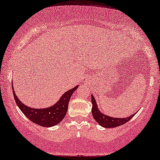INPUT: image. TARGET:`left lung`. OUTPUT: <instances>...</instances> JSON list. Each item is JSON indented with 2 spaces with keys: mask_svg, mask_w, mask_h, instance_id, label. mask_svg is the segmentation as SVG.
Segmentation results:
<instances>
[{
  "mask_svg": "<svg viewBox=\"0 0 160 160\" xmlns=\"http://www.w3.org/2000/svg\"><path fill=\"white\" fill-rule=\"evenodd\" d=\"M91 102L92 104V114L93 118L95 119L96 122L99 124L102 127L106 128H116L118 126L122 125L124 124H125L126 122L130 121V119L131 118H133V116H135V113L132 114L131 116L127 118H114V117H110L109 116L104 115V113H102L99 110H98L97 104L95 100V98L93 97V96H91Z\"/></svg>",
  "mask_w": 160,
  "mask_h": 160,
  "instance_id": "obj_1",
  "label": "left lung"
}]
</instances>
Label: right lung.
<instances>
[{"label":"right lung","mask_w":160,"mask_h":160,"mask_svg":"<svg viewBox=\"0 0 160 160\" xmlns=\"http://www.w3.org/2000/svg\"><path fill=\"white\" fill-rule=\"evenodd\" d=\"M78 85L72 88L70 90H68L61 96L60 99L53 104L51 107L47 108H32L25 105L18 99V97L15 95L12 86V92L15 101L17 105L18 106L21 112L27 116L31 122H34L37 125L42 126V127H52V126L58 125L64 119L66 115L67 111L68 110V104L70 101L71 96L76 91Z\"/></svg>","instance_id":"obj_1"}]
</instances>
